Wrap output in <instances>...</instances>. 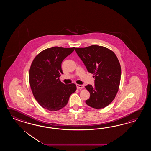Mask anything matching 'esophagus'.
<instances>
[{"instance_id":"1","label":"esophagus","mask_w":151,"mask_h":151,"mask_svg":"<svg viewBox=\"0 0 151 151\" xmlns=\"http://www.w3.org/2000/svg\"><path fill=\"white\" fill-rule=\"evenodd\" d=\"M77 87L78 89H82L83 88V85H79V84H77Z\"/></svg>"}]
</instances>
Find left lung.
<instances>
[{
  "label": "left lung",
  "mask_w": 151,
  "mask_h": 151,
  "mask_svg": "<svg viewBox=\"0 0 151 151\" xmlns=\"http://www.w3.org/2000/svg\"><path fill=\"white\" fill-rule=\"evenodd\" d=\"M75 50L87 71L95 77L94 86H85L90 93L86 104L96 109L108 106L116 97L121 79V67L116 54L98 45L76 48Z\"/></svg>",
  "instance_id": "left-lung-1"
}]
</instances>
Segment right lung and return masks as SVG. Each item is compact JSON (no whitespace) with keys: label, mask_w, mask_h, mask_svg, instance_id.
I'll return each instance as SVG.
<instances>
[{"label":"right lung","mask_w":151,"mask_h":151,"mask_svg":"<svg viewBox=\"0 0 151 151\" xmlns=\"http://www.w3.org/2000/svg\"><path fill=\"white\" fill-rule=\"evenodd\" d=\"M75 47L55 46L46 48L35 56L29 71V82L33 96L40 106L50 111L64 107L76 92L74 83L65 85L59 79L61 63Z\"/></svg>","instance_id":"1"}]
</instances>
